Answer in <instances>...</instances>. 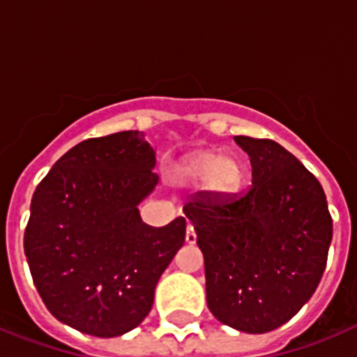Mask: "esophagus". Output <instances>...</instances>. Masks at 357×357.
Listing matches in <instances>:
<instances>
[{"instance_id": "obj_1", "label": "esophagus", "mask_w": 357, "mask_h": 357, "mask_svg": "<svg viewBox=\"0 0 357 357\" xmlns=\"http://www.w3.org/2000/svg\"><path fill=\"white\" fill-rule=\"evenodd\" d=\"M185 243L188 245H195L197 243V234H195V229L191 225H188V229H185Z\"/></svg>"}]
</instances>
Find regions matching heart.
Masks as SVG:
<instances>
[{"label":"heart","mask_w":357,"mask_h":357,"mask_svg":"<svg viewBox=\"0 0 357 357\" xmlns=\"http://www.w3.org/2000/svg\"><path fill=\"white\" fill-rule=\"evenodd\" d=\"M176 184L197 185L207 200H229L241 193L247 182V164L236 153L218 155L214 150L185 153L172 168Z\"/></svg>","instance_id":"obj_1"}]
</instances>
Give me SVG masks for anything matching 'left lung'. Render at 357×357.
I'll return each instance as SVG.
<instances>
[{"label":"left lung","mask_w":357,"mask_h":357,"mask_svg":"<svg viewBox=\"0 0 357 357\" xmlns=\"http://www.w3.org/2000/svg\"><path fill=\"white\" fill-rule=\"evenodd\" d=\"M252 185L230 200L184 206L206 264L207 305L236 331L263 334L295 317L327 263L333 218L313 173L272 139L236 135Z\"/></svg>","instance_id":"8db88e82"}]
</instances>
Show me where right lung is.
<instances>
[{"label":"right lung","mask_w":357,"mask_h":357,"mask_svg":"<svg viewBox=\"0 0 357 357\" xmlns=\"http://www.w3.org/2000/svg\"><path fill=\"white\" fill-rule=\"evenodd\" d=\"M139 130L78 143L37 185L24 230L31 279L59 321L114 338L150 313L162 272L184 245L185 218L150 227L137 206L159 176Z\"/></svg>","instance_id":"add662e5"}]
</instances>
